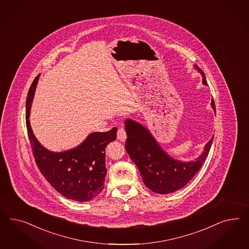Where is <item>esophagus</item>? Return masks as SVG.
<instances>
[{
	"instance_id": "1",
	"label": "esophagus",
	"mask_w": 249,
	"mask_h": 249,
	"mask_svg": "<svg viewBox=\"0 0 249 249\" xmlns=\"http://www.w3.org/2000/svg\"><path fill=\"white\" fill-rule=\"evenodd\" d=\"M117 138H118V140H119V141L123 142L126 141V139H127V134H126V131H125V129H124V128H119L118 133H117Z\"/></svg>"
}]
</instances>
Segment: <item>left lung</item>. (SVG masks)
<instances>
[{
  "label": "left lung",
  "mask_w": 249,
  "mask_h": 249,
  "mask_svg": "<svg viewBox=\"0 0 249 249\" xmlns=\"http://www.w3.org/2000/svg\"><path fill=\"white\" fill-rule=\"evenodd\" d=\"M194 68L203 76L204 72L196 65ZM212 108L215 112L214 101L212 98ZM125 130L127 133L126 151L138 167L144 184L154 193L168 195L185 186L201 169L210 151L213 136L204 145V151L195 160L182 161L173 158L159 144L151 131L138 121L126 119Z\"/></svg>",
  "instance_id": "obj_1"
}]
</instances>
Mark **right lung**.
I'll return each mask as SVG.
<instances>
[{
    "instance_id": "obj_1",
    "label": "right lung",
    "mask_w": 249,
    "mask_h": 249,
    "mask_svg": "<svg viewBox=\"0 0 249 249\" xmlns=\"http://www.w3.org/2000/svg\"><path fill=\"white\" fill-rule=\"evenodd\" d=\"M39 76L32 83L26 99V127L36 164L41 174L62 196L76 202L90 201L104 188L106 147L116 140L118 129L90 133L83 142L68 151L47 150L36 138L29 121Z\"/></svg>"
}]
</instances>
